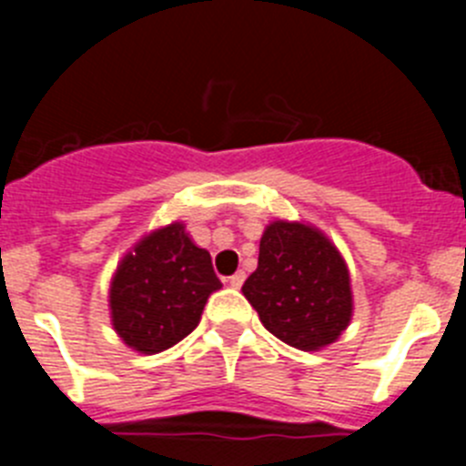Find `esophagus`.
<instances>
[{
    "instance_id": "obj_1",
    "label": "esophagus",
    "mask_w": 466,
    "mask_h": 466,
    "mask_svg": "<svg viewBox=\"0 0 466 466\" xmlns=\"http://www.w3.org/2000/svg\"><path fill=\"white\" fill-rule=\"evenodd\" d=\"M242 282H245V273H242V270H238L236 275H230L228 278V284L233 287V289H240Z\"/></svg>"
}]
</instances>
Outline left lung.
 <instances>
[{"label":"left lung","instance_id":"obj_1","mask_svg":"<svg viewBox=\"0 0 466 466\" xmlns=\"http://www.w3.org/2000/svg\"><path fill=\"white\" fill-rule=\"evenodd\" d=\"M242 294L275 339L303 352L336 343L355 312L343 254L306 221L275 219L266 226L258 266Z\"/></svg>","mask_w":466,"mask_h":466}]
</instances>
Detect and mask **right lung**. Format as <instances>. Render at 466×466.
<instances>
[{"label":"right lung","instance_id":"1","mask_svg":"<svg viewBox=\"0 0 466 466\" xmlns=\"http://www.w3.org/2000/svg\"><path fill=\"white\" fill-rule=\"evenodd\" d=\"M221 289L212 257L172 221L139 238L123 254L109 284V317L118 339L139 355H158L200 322L209 296Z\"/></svg>","mask_w":466,"mask_h":466}]
</instances>
